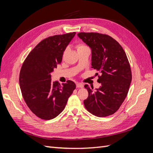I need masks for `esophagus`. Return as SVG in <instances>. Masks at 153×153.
Segmentation results:
<instances>
[{"instance_id":"34e87169","label":"esophagus","mask_w":153,"mask_h":153,"mask_svg":"<svg viewBox=\"0 0 153 153\" xmlns=\"http://www.w3.org/2000/svg\"><path fill=\"white\" fill-rule=\"evenodd\" d=\"M76 87L77 88H82L84 87V84L82 83H76Z\"/></svg>"}]
</instances>
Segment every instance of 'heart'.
<instances>
[{"mask_svg":"<svg viewBox=\"0 0 153 153\" xmlns=\"http://www.w3.org/2000/svg\"><path fill=\"white\" fill-rule=\"evenodd\" d=\"M84 47H86L85 45H83V44H78L77 46H76V48H77V50L80 49V48H84Z\"/></svg>","mask_w":153,"mask_h":153,"instance_id":"heart-1","label":"heart"}]
</instances>
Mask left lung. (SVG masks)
Returning a JSON list of instances; mask_svg holds the SVG:
<instances>
[{
	"label": "left lung",
	"mask_w": 153,
	"mask_h": 153,
	"mask_svg": "<svg viewBox=\"0 0 153 153\" xmlns=\"http://www.w3.org/2000/svg\"><path fill=\"white\" fill-rule=\"evenodd\" d=\"M78 36L91 48L92 68L100 73L96 91L85 85L89 96L84 100L85 108L97 117L114 114L128 94L132 75L124 50L112 37L97 32H80ZM96 75L98 73H96Z\"/></svg>",
	"instance_id": "left-lung-1"
}]
</instances>
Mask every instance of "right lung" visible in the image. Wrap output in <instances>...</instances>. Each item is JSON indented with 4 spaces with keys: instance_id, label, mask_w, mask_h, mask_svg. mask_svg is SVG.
<instances>
[{
    "instance_id": "obj_1",
    "label": "right lung",
    "mask_w": 153,
    "mask_h": 153,
    "mask_svg": "<svg viewBox=\"0 0 153 153\" xmlns=\"http://www.w3.org/2000/svg\"><path fill=\"white\" fill-rule=\"evenodd\" d=\"M76 32L55 35L42 40L27 55L19 76L22 96L27 106L37 117L50 120L65 108L76 88L68 80L61 85L52 82L51 73L61 63L63 53Z\"/></svg>"
}]
</instances>
